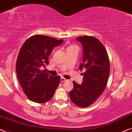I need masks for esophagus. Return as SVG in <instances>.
Returning a JSON list of instances; mask_svg holds the SVG:
<instances>
[{
    "instance_id": "esophagus-1",
    "label": "esophagus",
    "mask_w": 132,
    "mask_h": 132,
    "mask_svg": "<svg viewBox=\"0 0 132 132\" xmlns=\"http://www.w3.org/2000/svg\"><path fill=\"white\" fill-rule=\"evenodd\" d=\"M61 82H64V81H67V80H66V79H65L64 78H61Z\"/></svg>"
}]
</instances>
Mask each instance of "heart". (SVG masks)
Segmentation results:
<instances>
[{"mask_svg":"<svg viewBox=\"0 0 132 132\" xmlns=\"http://www.w3.org/2000/svg\"><path fill=\"white\" fill-rule=\"evenodd\" d=\"M70 47H72V46H70Z\"/></svg>","mask_w":132,"mask_h":132,"instance_id":"obj_1","label":"heart"}]
</instances>
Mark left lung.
I'll return each instance as SVG.
<instances>
[{"label": "left lung", "instance_id": "obj_1", "mask_svg": "<svg viewBox=\"0 0 132 132\" xmlns=\"http://www.w3.org/2000/svg\"><path fill=\"white\" fill-rule=\"evenodd\" d=\"M82 46V62L79 66L83 75L81 84L73 81L69 93L73 103L81 108L90 106L103 94L108 83L110 62L104 45L92 36L77 37Z\"/></svg>", "mask_w": 132, "mask_h": 132}]
</instances>
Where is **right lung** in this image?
<instances>
[{
	"mask_svg": "<svg viewBox=\"0 0 132 132\" xmlns=\"http://www.w3.org/2000/svg\"><path fill=\"white\" fill-rule=\"evenodd\" d=\"M63 40L34 35L24 42L19 51L16 72L23 90L31 101L43 103L53 97L60 77H52L40 68L48 64V57Z\"/></svg>",
	"mask_w": 132,
	"mask_h": 132,
	"instance_id": "1",
	"label": "right lung"
}]
</instances>
